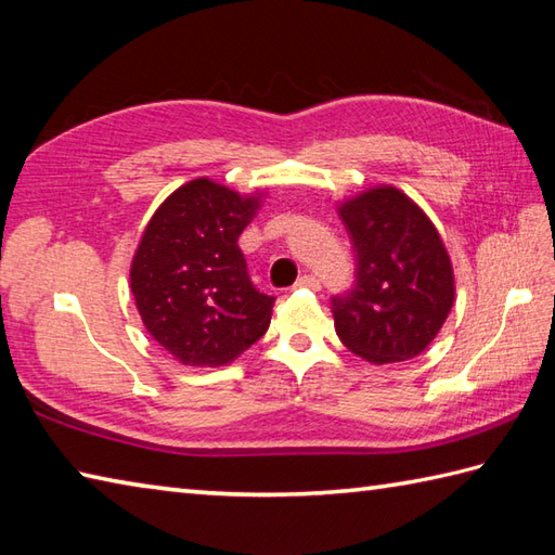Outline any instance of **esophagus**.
<instances>
[{"label":"esophagus","mask_w":555,"mask_h":555,"mask_svg":"<svg viewBox=\"0 0 555 555\" xmlns=\"http://www.w3.org/2000/svg\"><path fill=\"white\" fill-rule=\"evenodd\" d=\"M298 288H310V291H320V279H317L314 274H302L298 281H296Z\"/></svg>","instance_id":"34e87169"}]
</instances>
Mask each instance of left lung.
I'll list each match as a JSON object with an SVG mask.
<instances>
[{"mask_svg": "<svg viewBox=\"0 0 555 555\" xmlns=\"http://www.w3.org/2000/svg\"><path fill=\"white\" fill-rule=\"evenodd\" d=\"M356 253V284L332 298L334 326L358 358L412 360L453 308V269L434 223L396 188H374L340 207Z\"/></svg>", "mask_w": 555, "mask_h": 555, "instance_id": "obj_1", "label": "left lung"}]
</instances>
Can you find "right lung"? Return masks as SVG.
Wrapping results in <instances>:
<instances>
[{"label": "right lung", "mask_w": 555, "mask_h": 555, "mask_svg": "<svg viewBox=\"0 0 555 555\" xmlns=\"http://www.w3.org/2000/svg\"><path fill=\"white\" fill-rule=\"evenodd\" d=\"M257 207V197L197 179L147 223L131 291L152 338L183 364L219 367L267 334L276 298L253 286L238 247Z\"/></svg>", "instance_id": "add662e5"}]
</instances>
